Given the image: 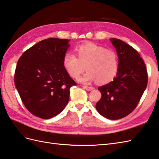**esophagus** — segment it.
<instances>
[{
	"mask_svg": "<svg viewBox=\"0 0 159 159\" xmlns=\"http://www.w3.org/2000/svg\"><path fill=\"white\" fill-rule=\"evenodd\" d=\"M84 88L85 89H86L87 91H91V90L94 89V88H93V87H88V86H84Z\"/></svg>",
	"mask_w": 159,
	"mask_h": 159,
	"instance_id": "esophagus-1",
	"label": "esophagus"
}]
</instances>
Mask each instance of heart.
Masks as SVG:
<instances>
[{
  "label": "heart",
  "mask_w": 159,
  "mask_h": 159,
  "mask_svg": "<svg viewBox=\"0 0 159 159\" xmlns=\"http://www.w3.org/2000/svg\"><path fill=\"white\" fill-rule=\"evenodd\" d=\"M75 53L76 56L66 53L63 57V66L71 78L79 79L85 68L87 72L79 79L84 83L96 80L99 84H107L116 76L119 60L114 50L94 43H87L76 47Z\"/></svg>",
  "instance_id": "1"
}]
</instances>
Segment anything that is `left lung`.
Segmentation results:
<instances>
[{
    "instance_id": "1",
    "label": "left lung",
    "mask_w": 159,
    "mask_h": 159,
    "mask_svg": "<svg viewBox=\"0 0 159 159\" xmlns=\"http://www.w3.org/2000/svg\"><path fill=\"white\" fill-rule=\"evenodd\" d=\"M119 55V68L114 79L99 87L102 98L97 111L108 119L117 120L134 111L148 84L145 63L134 48L117 39H110Z\"/></svg>"
}]
</instances>
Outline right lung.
Masks as SVG:
<instances>
[{
    "label": "right lung",
    "mask_w": 159,
    "mask_h": 159,
    "mask_svg": "<svg viewBox=\"0 0 159 159\" xmlns=\"http://www.w3.org/2000/svg\"><path fill=\"white\" fill-rule=\"evenodd\" d=\"M68 39H47L21 55L14 82L28 111L43 119L60 114L67 105L70 89L76 83L63 66Z\"/></svg>",
    "instance_id": "add662e5"
}]
</instances>
